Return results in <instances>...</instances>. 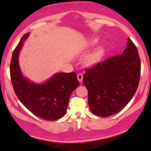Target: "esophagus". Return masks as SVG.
<instances>
[{"mask_svg":"<svg viewBox=\"0 0 151 151\" xmlns=\"http://www.w3.org/2000/svg\"><path fill=\"white\" fill-rule=\"evenodd\" d=\"M77 78H78V81L81 83L82 82H83V74H82V73H78V75H77Z\"/></svg>","mask_w":151,"mask_h":151,"instance_id":"34e87169","label":"esophagus"}]
</instances>
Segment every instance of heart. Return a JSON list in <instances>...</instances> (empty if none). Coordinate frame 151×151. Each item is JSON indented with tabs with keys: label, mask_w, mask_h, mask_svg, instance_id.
I'll use <instances>...</instances> for the list:
<instances>
[{
	"label": "heart",
	"mask_w": 151,
	"mask_h": 151,
	"mask_svg": "<svg viewBox=\"0 0 151 151\" xmlns=\"http://www.w3.org/2000/svg\"><path fill=\"white\" fill-rule=\"evenodd\" d=\"M96 42L95 40L92 42V44H94ZM102 55H103V52L100 48H97L93 50V52L89 53L86 56L85 59H84V63L87 66H91L93 65L99 61H100L102 58Z\"/></svg>",
	"instance_id": "obj_1"
}]
</instances>
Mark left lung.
I'll return each instance as SVG.
<instances>
[{"label":"left lung","mask_w":151,"mask_h":151,"mask_svg":"<svg viewBox=\"0 0 151 151\" xmlns=\"http://www.w3.org/2000/svg\"><path fill=\"white\" fill-rule=\"evenodd\" d=\"M85 70L83 81L88 90L91 112L101 117L116 114L129 103L139 86L140 60L136 46L128 39L121 55Z\"/></svg>","instance_id":"obj_1"}]
</instances>
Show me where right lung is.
<instances>
[{
	"mask_svg": "<svg viewBox=\"0 0 151 151\" xmlns=\"http://www.w3.org/2000/svg\"><path fill=\"white\" fill-rule=\"evenodd\" d=\"M29 33L24 35L15 48L10 73L14 93L19 101L35 114L47 121H55L65 115L70 96L79 82L75 72L53 75L43 84H35L24 78L19 64V55Z\"/></svg>",
	"mask_w": 151,
	"mask_h": 151,
	"instance_id": "1",
	"label": "right lung"
}]
</instances>
